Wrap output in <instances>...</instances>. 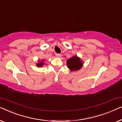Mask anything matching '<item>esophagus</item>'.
<instances>
[{
	"label": "esophagus",
	"instance_id": "34e87169",
	"mask_svg": "<svg viewBox=\"0 0 122 122\" xmlns=\"http://www.w3.org/2000/svg\"><path fill=\"white\" fill-rule=\"evenodd\" d=\"M56 56H57V57H60V56H61V54H57V53H56Z\"/></svg>",
	"mask_w": 122,
	"mask_h": 122
}]
</instances>
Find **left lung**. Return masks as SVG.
<instances>
[{
	"label": "left lung",
	"mask_w": 122,
	"mask_h": 122,
	"mask_svg": "<svg viewBox=\"0 0 122 122\" xmlns=\"http://www.w3.org/2000/svg\"><path fill=\"white\" fill-rule=\"evenodd\" d=\"M67 65L71 71H73L80 70L82 67V62L80 58L76 56L68 60L67 61Z\"/></svg>",
	"instance_id": "left-lung-1"
}]
</instances>
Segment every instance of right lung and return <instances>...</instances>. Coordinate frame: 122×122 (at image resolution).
Returning <instances> with one entry per match:
<instances>
[{
	"mask_svg": "<svg viewBox=\"0 0 122 122\" xmlns=\"http://www.w3.org/2000/svg\"><path fill=\"white\" fill-rule=\"evenodd\" d=\"M43 64H44V63L42 62H39V63H37V66L38 67H41Z\"/></svg>",
	"mask_w": 122,
	"mask_h": 122,
	"instance_id": "right-lung-1",
	"label": "right lung"
}]
</instances>
